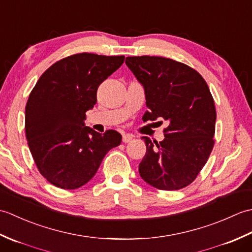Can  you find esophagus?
Masks as SVG:
<instances>
[{"instance_id":"esophagus-1","label":"esophagus","mask_w":252,"mask_h":252,"mask_svg":"<svg viewBox=\"0 0 252 252\" xmlns=\"http://www.w3.org/2000/svg\"><path fill=\"white\" fill-rule=\"evenodd\" d=\"M133 138V135L132 134H129V133H126V134L122 135V142L123 143H129L132 141Z\"/></svg>"}]
</instances>
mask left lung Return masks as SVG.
I'll list each match as a JSON object with an SVG mask.
<instances>
[{
	"label": "left lung",
	"instance_id": "1",
	"mask_svg": "<svg viewBox=\"0 0 252 252\" xmlns=\"http://www.w3.org/2000/svg\"><path fill=\"white\" fill-rule=\"evenodd\" d=\"M126 63L145 90V119L169 123L163 141L142 137L146 154L138 165L141 178L158 189H183L197 178L215 145L217 111L208 84L195 69L170 58L133 56Z\"/></svg>",
	"mask_w": 252,
	"mask_h": 252
}]
</instances>
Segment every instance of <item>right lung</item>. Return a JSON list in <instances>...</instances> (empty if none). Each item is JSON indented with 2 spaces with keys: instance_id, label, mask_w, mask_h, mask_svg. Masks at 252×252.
Returning a JSON list of instances; mask_svg holds the SVG:
<instances>
[{
  "instance_id": "obj_1",
  "label": "right lung",
  "mask_w": 252,
  "mask_h": 252,
  "mask_svg": "<svg viewBox=\"0 0 252 252\" xmlns=\"http://www.w3.org/2000/svg\"><path fill=\"white\" fill-rule=\"evenodd\" d=\"M125 56L80 53L56 62L31 91L25 130L37 170L54 186L76 189L97 172L105 155L121 143L115 130L98 133L84 126L97 101L99 84Z\"/></svg>"
}]
</instances>
